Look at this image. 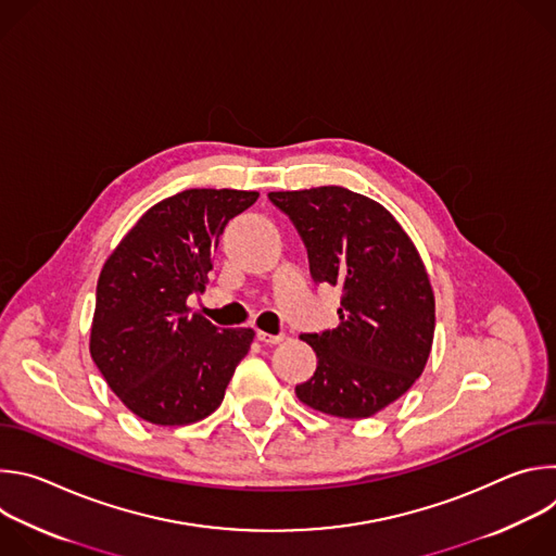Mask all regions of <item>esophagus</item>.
<instances>
[{"label":"esophagus","instance_id":"obj_1","mask_svg":"<svg viewBox=\"0 0 556 556\" xmlns=\"http://www.w3.org/2000/svg\"><path fill=\"white\" fill-rule=\"evenodd\" d=\"M257 339L262 341V343H266V345H277V343H281L283 341V334H268V332H257Z\"/></svg>","mask_w":556,"mask_h":556}]
</instances>
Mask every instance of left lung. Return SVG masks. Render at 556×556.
<instances>
[{
    "label": "left lung",
    "instance_id": "1",
    "mask_svg": "<svg viewBox=\"0 0 556 556\" xmlns=\"http://www.w3.org/2000/svg\"><path fill=\"white\" fill-rule=\"evenodd\" d=\"M290 217L316 283L341 288L339 328L301 334L316 371L299 401L337 418H369L422 374L435 330L425 264L403 226L378 202L343 187L268 193Z\"/></svg>",
    "mask_w": 556,
    "mask_h": 556
}]
</instances>
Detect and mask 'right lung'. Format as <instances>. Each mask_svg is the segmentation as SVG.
<instances>
[{
    "instance_id": "add662e5",
    "label": "right lung",
    "mask_w": 556,
    "mask_h": 556,
    "mask_svg": "<svg viewBox=\"0 0 556 556\" xmlns=\"http://www.w3.org/2000/svg\"><path fill=\"white\" fill-rule=\"evenodd\" d=\"M257 198L237 189L180 191L153 204L105 262L90 354L138 418L178 427L222 405L255 332L217 328L191 312L187 299L204 292L228 219Z\"/></svg>"
}]
</instances>
